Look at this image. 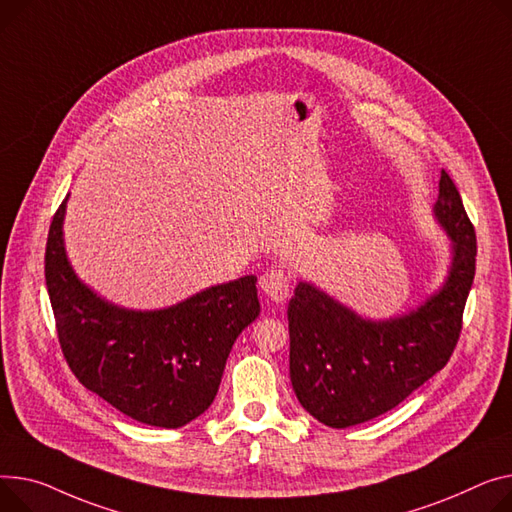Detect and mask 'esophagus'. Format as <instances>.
Segmentation results:
<instances>
[{
  "instance_id": "34e87169",
  "label": "esophagus",
  "mask_w": 512,
  "mask_h": 512,
  "mask_svg": "<svg viewBox=\"0 0 512 512\" xmlns=\"http://www.w3.org/2000/svg\"><path fill=\"white\" fill-rule=\"evenodd\" d=\"M259 288L263 290V294L267 298H271L274 302H284L290 294V280L284 274V269L271 267L259 278Z\"/></svg>"
}]
</instances>
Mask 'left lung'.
I'll use <instances>...</instances> for the list:
<instances>
[{"label":"left lung","mask_w":512,"mask_h":512,"mask_svg":"<svg viewBox=\"0 0 512 512\" xmlns=\"http://www.w3.org/2000/svg\"><path fill=\"white\" fill-rule=\"evenodd\" d=\"M434 218L451 238L442 286L418 309L366 319L311 282L288 304L290 381L300 405L331 428L377 418L449 362L475 276V232L453 179L442 170Z\"/></svg>","instance_id":"left-lung-1"}]
</instances>
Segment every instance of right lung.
Instances as JSON below:
<instances>
[{
	"label": "right lung",
	"instance_id": "1",
	"mask_svg": "<svg viewBox=\"0 0 512 512\" xmlns=\"http://www.w3.org/2000/svg\"><path fill=\"white\" fill-rule=\"evenodd\" d=\"M65 206L67 197L49 228L45 280L67 364L133 420L189 424L212 405L236 337L259 317L257 278L206 288L166 309H125L78 278L65 253Z\"/></svg>",
	"mask_w": 512,
	"mask_h": 512
}]
</instances>
